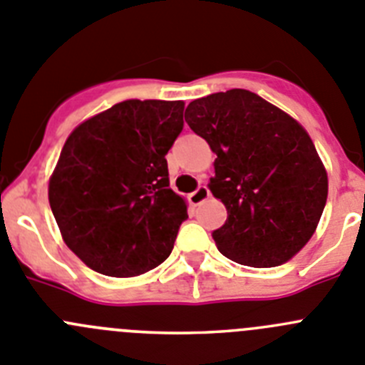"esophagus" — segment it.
<instances>
[{
  "mask_svg": "<svg viewBox=\"0 0 365 365\" xmlns=\"http://www.w3.org/2000/svg\"><path fill=\"white\" fill-rule=\"evenodd\" d=\"M209 196H211L209 189H207L205 185H200L198 189H196L195 192H192V195L189 196V200H190V203H192V205H200V203L205 202V200L209 198Z\"/></svg>",
  "mask_w": 365,
  "mask_h": 365,
  "instance_id": "esophagus-1",
  "label": "esophagus"
}]
</instances>
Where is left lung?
<instances>
[{
  "label": "left lung",
  "mask_w": 365,
  "mask_h": 365,
  "mask_svg": "<svg viewBox=\"0 0 365 365\" xmlns=\"http://www.w3.org/2000/svg\"><path fill=\"white\" fill-rule=\"evenodd\" d=\"M185 121L216 154L209 189L227 209L212 232L218 251L252 267L291 260L327 202V170L307 130L245 88L190 101Z\"/></svg>",
  "instance_id": "left-lung-1"
}]
</instances>
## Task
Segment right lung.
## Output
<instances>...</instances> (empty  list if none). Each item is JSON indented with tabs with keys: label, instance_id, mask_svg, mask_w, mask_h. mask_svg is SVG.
<instances>
[{
	"label": "right lung",
	"instance_id": "1",
	"mask_svg": "<svg viewBox=\"0 0 365 365\" xmlns=\"http://www.w3.org/2000/svg\"><path fill=\"white\" fill-rule=\"evenodd\" d=\"M183 101L125 100L68 134L48 180L61 238L105 277H140L167 260L187 202L169 185L165 154Z\"/></svg>",
	"mask_w": 365,
	"mask_h": 365
}]
</instances>
